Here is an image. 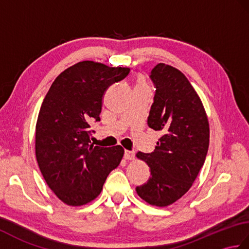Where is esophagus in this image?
Masks as SVG:
<instances>
[{
    "label": "esophagus",
    "mask_w": 249,
    "mask_h": 249,
    "mask_svg": "<svg viewBox=\"0 0 249 249\" xmlns=\"http://www.w3.org/2000/svg\"><path fill=\"white\" fill-rule=\"evenodd\" d=\"M124 158H125V160H135V152H134V151L125 150Z\"/></svg>",
    "instance_id": "1"
}]
</instances>
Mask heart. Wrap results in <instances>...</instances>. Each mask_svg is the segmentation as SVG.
<instances>
[{
	"label": "heart",
	"instance_id": "1",
	"mask_svg": "<svg viewBox=\"0 0 249 249\" xmlns=\"http://www.w3.org/2000/svg\"><path fill=\"white\" fill-rule=\"evenodd\" d=\"M136 87H146V86H145V82H144V80H143V78H142V77H139V79H138V82H137Z\"/></svg>",
	"mask_w": 249,
	"mask_h": 249
}]
</instances>
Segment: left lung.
<instances>
[{
    "mask_svg": "<svg viewBox=\"0 0 249 249\" xmlns=\"http://www.w3.org/2000/svg\"><path fill=\"white\" fill-rule=\"evenodd\" d=\"M150 77L156 91L147 125L162 136L154 152L136 154L151 169L149 181L136 192L145 202L162 208L192 187L208 154L210 127L202 102L182 71L160 63Z\"/></svg>",
    "mask_w": 249,
    "mask_h": 249,
    "instance_id": "left-lung-1",
    "label": "left lung"
}]
</instances>
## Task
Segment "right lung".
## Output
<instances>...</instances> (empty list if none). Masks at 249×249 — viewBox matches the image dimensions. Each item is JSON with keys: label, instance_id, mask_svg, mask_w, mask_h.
Here are the masks:
<instances>
[{"label": "right lung", "instance_id": "obj_1", "mask_svg": "<svg viewBox=\"0 0 249 249\" xmlns=\"http://www.w3.org/2000/svg\"><path fill=\"white\" fill-rule=\"evenodd\" d=\"M127 67L83 61L55 78L37 118L35 153L46 183L71 206L91 202L124 155L121 145L94 146L89 124L100 121L107 89L128 75Z\"/></svg>", "mask_w": 249, "mask_h": 249}]
</instances>
